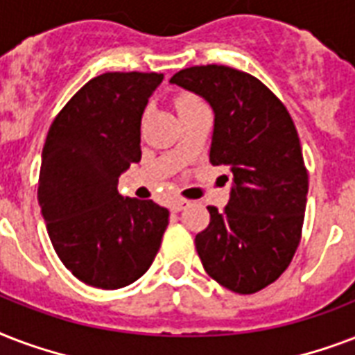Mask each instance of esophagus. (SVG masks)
I'll return each instance as SVG.
<instances>
[{"label":"esophagus","mask_w":355,"mask_h":355,"mask_svg":"<svg viewBox=\"0 0 355 355\" xmlns=\"http://www.w3.org/2000/svg\"><path fill=\"white\" fill-rule=\"evenodd\" d=\"M187 205H189V202H187V200H174V202L170 203V211H174V213H180V211H183Z\"/></svg>","instance_id":"obj_1"}]
</instances>
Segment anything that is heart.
<instances>
[{
  "label": "heart",
  "instance_id": "b5f03b06",
  "mask_svg": "<svg viewBox=\"0 0 355 355\" xmlns=\"http://www.w3.org/2000/svg\"><path fill=\"white\" fill-rule=\"evenodd\" d=\"M191 103H198V100L194 96H181V98H178V101H175V107L191 105Z\"/></svg>",
  "mask_w": 355,
  "mask_h": 355
}]
</instances>
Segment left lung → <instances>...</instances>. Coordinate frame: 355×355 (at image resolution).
<instances>
[{
  "label": "left lung",
  "instance_id": "obj_1",
  "mask_svg": "<svg viewBox=\"0 0 355 355\" xmlns=\"http://www.w3.org/2000/svg\"><path fill=\"white\" fill-rule=\"evenodd\" d=\"M170 83L202 96L215 112L209 161L233 175L224 211L209 205L194 243L209 276L252 295L276 282L302 237L307 170L285 105L259 79L230 66H191Z\"/></svg>",
  "mask_w": 355,
  "mask_h": 355
}]
</instances>
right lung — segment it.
<instances>
[{
	"instance_id": "1",
	"label": "right lung",
	"mask_w": 355,
	"mask_h": 355,
	"mask_svg": "<svg viewBox=\"0 0 355 355\" xmlns=\"http://www.w3.org/2000/svg\"><path fill=\"white\" fill-rule=\"evenodd\" d=\"M163 73L107 72L55 116L42 150L38 205L55 252L98 289L137 282L155 259L168 209L123 198L118 178L140 161V120Z\"/></svg>"
}]
</instances>
